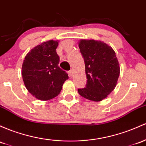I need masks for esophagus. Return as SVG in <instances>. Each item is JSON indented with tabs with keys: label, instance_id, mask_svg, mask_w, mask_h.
<instances>
[{
	"label": "esophagus",
	"instance_id": "esophagus-1",
	"mask_svg": "<svg viewBox=\"0 0 146 146\" xmlns=\"http://www.w3.org/2000/svg\"><path fill=\"white\" fill-rule=\"evenodd\" d=\"M68 74H69L70 77H73V75H74V71L73 70H70L68 71Z\"/></svg>",
	"mask_w": 146,
	"mask_h": 146
}]
</instances>
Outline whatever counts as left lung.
I'll list each match as a JSON object with an SVG mask.
<instances>
[{"label":"left lung","mask_w":146,"mask_h":146,"mask_svg":"<svg viewBox=\"0 0 146 146\" xmlns=\"http://www.w3.org/2000/svg\"><path fill=\"white\" fill-rule=\"evenodd\" d=\"M84 57L86 86L78 89L81 96L99 102L107 97L116 87L120 75V65L116 52L103 41L81 39L78 42Z\"/></svg>","instance_id":"obj_1"}]
</instances>
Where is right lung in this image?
Instances as JSON below:
<instances>
[{"mask_svg":"<svg viewBox=\"0 0 146 146\" xmlns=\"http://www.w3.org/2000/svg\"><path fill=\"white\" fill-rule=\"evenodd\" d=\"M59 41H44L28 52L22 65V78L25 87L35 98L49 100L60 94L68 74L59 67L56 52Z\"/></svg>","mask_w":146,"mask_h":146,"instance_id":"add662e5","label":"right lung"}]
</instances>
